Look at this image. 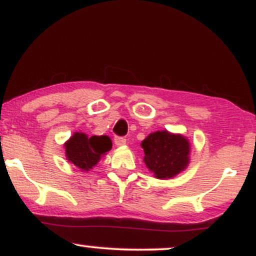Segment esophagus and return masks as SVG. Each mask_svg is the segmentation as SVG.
<instances>
[{"label":"esophagus","mask_w":256,"mask_h":256,"mask_svg":"<svg viewBox=\"0 0 256 256\" xmlns=\"http://www.w3.org/2000/svg\"><path fill=\"white\" fill-rule=\"evenodd\" d=\"M114 142H116V146H124L126 143V138L125 137H120V136H116V137H114Z\"/></svg>","instance_id":"esophagus-1"}]
</instances>
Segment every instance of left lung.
Masks as SVG:
<instances>
[{"label":"left lung","instance_id":"obj_1","mask_svg":"<svg viewBox=\"0 0 256 256\" xmlns=\"http://www.w3.org/2000/svg\"><path fill=\"white\" fill-rule=\"evenodd\" d=\"M140 146L144 149L143 160L156 178L174 177L189 161V142L180 134L156 131L149 134Z\"/></svg>","mask_w":256,"mask_h":256}]
</instances>
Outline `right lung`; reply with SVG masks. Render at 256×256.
Returning a JSON list of instances; mask_svg holds the SVG:
<instances>
[{
	"instance_id": "add662e5",
	"label": "right lung",
	"mask_w": 256,
	"mask_h": 256,
	"mask_svg": "<svg viewBox=\"0 0 256 256\" xmlns=\"http://www.w3.org/2000/svg\"><path fill=\"white\" fill-rule=\"evenodd\" d=\"M68 161L82 171H89L100 158L112 148V140L107 136H91L76 132L64 144Z\"/></svg>"
}]
</instances>
